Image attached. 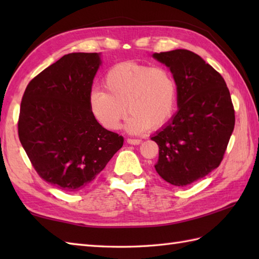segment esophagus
I'll list each match as a JSON object with an SVG mask.
<instances>
[{"label": "esophagus", "mask_w": 259, "mask_h": 259, "mask_svg": "<svg viewBox=\"0 0 259 259\" xmlns=\"http://www.w3.org/2000/svg\"><path fill=\"white\" fill-rule=\"evenodd\" d=\"M126 142H128L129 145L137 146V145H140L141 142H142V140L141 139H131V138H128V139H126Z\"/></svg>", "instance_id": "1"}]
</instances>
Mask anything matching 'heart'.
Listing matches in <instances>:
<instances>
[{"instance_id": "1", "label": "heart", "mask_w": 259, "mask_h": 259, "mask_svg": "<svg viewBox=\"0 0 259 259\" xmlns=\"http://www.w3.org/2000/svg\"><path fill=\"white\" fill-rule=\"evenodd\" d=\"M103 85L106 91L90 92L89 107L104 128L118 130L126 108L131 113L126 129L134 134L161 128L172 117L177 83L166 68L121 62L109 69Z\"/></svg>"}]
</instances>
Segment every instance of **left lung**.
<instances>
[{"instance_id": "1", "label": "left lung", "mask_w": 259, "mask_h": 259, "mask_svg": "<svg viewBox=\"0 0 259 259\" xmlns=\"http://www.w3.org/2000/svg\"><path fill=\"white\" fill-rule=\"evenodd\" d=\"M177 83L178 111L152 137L159 147L156 171L185 187L221 164L235 126V110L224 78L198 54L184 49L155 53Z\"/></svg>"}]
</instances>
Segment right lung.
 <instances>
[{
	"label": "right lung",
	"instance_id": "1",
	"mask_svg": "<svg viewBox=\"0 0 259 259\" xmlns=\"http://www.w3.org/2000/svg\"><path fill=\"white\" fill-rule=\"evenodd\" d=\"M100 53H69L33 78L22 98L19 138L33 168L65 192L89 186L123 145L89 107Z\"/></svg>",
	"mask_w": 259,
	"mask_h": 259
}]
</instances>
